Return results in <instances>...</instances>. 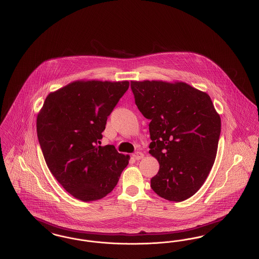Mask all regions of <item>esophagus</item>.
Masks as SVG:
<instances>
[{
    "label": "esophagus",
    "instance_id": "1",
    "mask_svg": "<svg viewBox=\"0 0 259 259\" xmlns=\"http://www.w3.org/2000/svg\"><path fill=\"white\" fill-rule=\"evenodd\" d=\"M133 157H134V159H143V158H144V154L141 153V152H136V153L133 155Z\"/></svg>",
    "mask_w": 259,
    "mask_h": 259
}]
</instances>
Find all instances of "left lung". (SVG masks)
Here are the masks:
<instances>
[{
	"mask_svg": "<svg viewBox=\"0 0 259 259\" xmlns=\"http://www.w3.org/2000/svg\"><path fill=\"white\" fill-rule=\"evenodd\" d=\"M131 89L140 112L151 121L149 153L159 163L152 189L168 201L188 199L216 159L219 113L208 94L183 81L131 80Z\"/></svg>",
	"mask_w": 259,
	"mask_h": 259,
	"instance_id": "8db88e82",
	"label": "left lung"
}]
</instances>
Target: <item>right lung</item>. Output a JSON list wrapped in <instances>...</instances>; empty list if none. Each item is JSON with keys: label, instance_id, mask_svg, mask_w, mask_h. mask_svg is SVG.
Segmentation results:
<instances>
[{"label": "right lung", "instance_id": "obj_1", "mask_svg": "<svg viewBox=\"0 0 259 259\" xmlns=\"http://www.w3.org/2000/svg\"><path fill=\"white\" fill-rule=\"evenodd\" d=\"M128 80H75L50 93L36 130L46 164L63 188L83 202L105 197L116 186L130 156L100 146L107 116Z\"/></svg>", "mask_w": 259, "mask_h": 259}]
</instances>
